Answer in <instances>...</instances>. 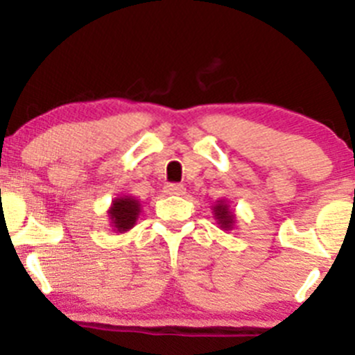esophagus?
Wrapping results in <instances>:
<instances>
[{"mask_svg":"<svg viewBox=\"0 0 355 355\" xmlns=\"http://www.w3.org/2000/svg\"><path fill=\"white\" fill-rule=\"evenodd\" d=\"M164 192L170 196H182L185 192V187L182 184H168L164 187Z\"/></svg>","mask_w":355,"mask_h":355,"instance_id":"esophagus-1","label":"esophagus"}]
</instances>
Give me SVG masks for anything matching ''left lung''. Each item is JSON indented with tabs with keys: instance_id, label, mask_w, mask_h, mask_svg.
<instances>
[{
	"instance_id": "1",
	"label": "left lung",
	"mask_w": 355,
	"mask_h": 355,
	"mask_svg": "<svg viewBox=\"0 0 355 355\" xmlns=\"http://www.w3.org/2000/svg\"><path fill=\"white\" fill-rule=\"evenodd\" d=\"M214 216H216L218 223H220L221 227L227 228V230H230L232 223H234V213L228 209V206L223 202V200H220V202L214 206Z\"/></svg>"
}]
</instances>
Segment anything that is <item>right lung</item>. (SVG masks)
Segmentation results:
<instances>
[{"label":"right lung","instance_id":"right-lung-1","mask_svg":"<svg viewBox=\"0 0 355 355\" xmlns=\"http://www.w3.org/2000/svg\"><path fill=\"white\" fill-rule=\"evenodd\" d=\"M139 213H141V204L137 200L132 198H120L114 200L110 209L111 223L118 232H127L135 225Z\"/></svg>","mask_w":355,"mask_h":355}]
</instances>
